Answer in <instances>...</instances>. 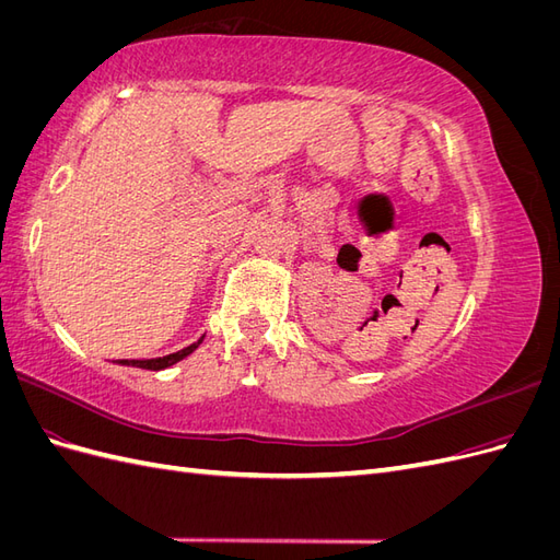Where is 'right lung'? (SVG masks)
Instances as JSON below:
<instances>
[{
  "label": "right lung",
  "instance_id": "obj_1",
  "mask_svg": "<svg viewBox=\"0 0 560 560\" xmlns=\"http://www.w3.org/2000/svg\"><path fill=\"white\" fill-rule=\"evenodd\" d=\"M202 338H206V336H200L196 343L186 346V348H182V350H177V352L163 354V358H151V360H116V364H124V366H138V369H149V371H161V369H167V366L177 364L179 360H184V358H186V354H191V352L202 343Z\"/></svg>",
  "mask_w": 560,
  "mask_h": 560
}]
</instances>
